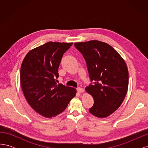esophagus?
<instances>
[{
    "mask_svg": "<svg viewBox=\"0 0 148 148\" xmlns=\"http://www.w3.org/2000/svg\"><path fill=\"white\" fill-rule=\"evenodd\" d=\"M77 91H78V92L79 93H83V92L84 91V89L82 88H80V87L77 88Z\"/></svg>",
    "mask_w": 148,
    "mask_h": 148,
    "instance_id": "1",
    "label": "esophagus"
}]
</instances>
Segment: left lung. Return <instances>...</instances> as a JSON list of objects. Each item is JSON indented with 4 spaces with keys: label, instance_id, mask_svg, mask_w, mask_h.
<instances>
[{
    "label": "left lung",
    "instance_id": "left-lung-1",
    "mask_svg": "<svg viewBox=\"0 0 148 148\" xmlns=\"http://www.w3.org/2000/svg\"><path fill=\"white\" fill-rule=\"evenodd\" d=\"M75 46L86 62L89 78L94 84L85 90L92 96L89 112L106 118L122 104L128 87V70L123 58L109 44L97 40L75 42Z\"/></svg>",
    "mask_w": 148,
    "mask_h": 148
}]
</instances>
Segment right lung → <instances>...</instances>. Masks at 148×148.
I'll return each instance as SVG.
<instances>
[{
    "label": "right lung",
    "mask_w": 148,
    "mask_h": 148,
    "mask_svg": "<svg viewBox=\"0 0 148 148\" xmlns=\"http://www.w3.org/2000/svg\"><path fill=\"white\" fill-rule=\"evenodd\" d=\"M73 42H48L33 49L22 62L20 83L26 101L42 117L64 112L77 93L74 88L57 84L58 69L64 53Z\"/></svg>",
    "instance_id": "right-lung-1"
}]
</instances>
